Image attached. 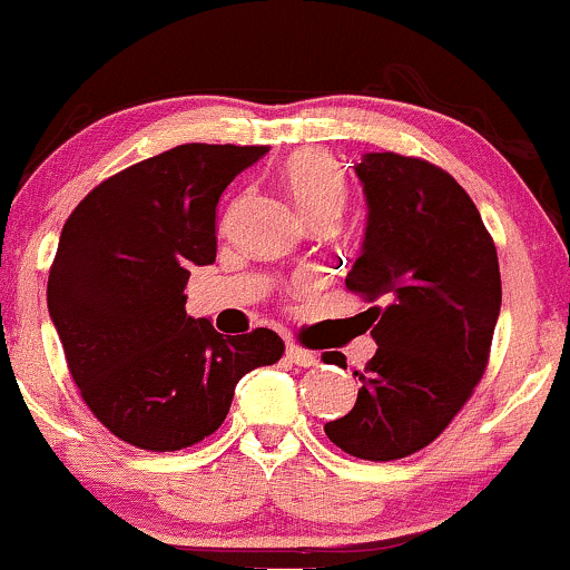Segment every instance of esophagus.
Masks as SVG:
<instances>
[{"instance_id":"1","label":"esophagus","mask_w":570,"mask_h":570,"mask_svg":"<svg viewBox=\"0 0 570 570\" xmlns=\"http://www.w3.org/2000/svg\"><path fill=\"white\" fill-rule=\"evenodd\" d=\"M285 355H287V361L296 363V366H304V368L306 366H317V355L309 353V350L298 347V344H287Z\"/></svg>"}]
</instances>
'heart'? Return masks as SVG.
Wrapping results in <instances>:
<instances>
[{
	"mask_svg": "<svg viewBox=\"0 0 570 570\" xmlns=\"http://www.w3.org/2000/svg\"><path fill=\"white\" fill-rule=\"evenodd\" d=\"M283 183L306 220L338 215L347 202V183L342 169L325 150H298L283 166Z\"/></svg>",
	"mask_w": 570,
	"mask_h": 570,
	"instance_id": "heart-1",
	"label": "heart"
}]
</instances>
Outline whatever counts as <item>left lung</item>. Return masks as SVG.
I'll use <instances>...</instances> for the list:
<instances>
[{"instance_id":"obj_1","label":"left lung","mask_w":570,"mask_h":570,"mask_svg":"<svg viewBox=\"0 0 570 570\" xmlns=\"http://www.w3.org/2000/svg\"><path fill=\"white\" fill-rule=\"evenodd\" d=\"M368 204L361 258L347 291L371 306L376 353L355 406L325 423L338 450L361 460H399L452 423L488 368L501 312L492 236L471 196L439 166L399 153H366L355 166ZM325 363L347 368L342 353Z\"/></svg>"}]
</instances>
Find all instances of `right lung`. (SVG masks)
<instances>
[{
	"instance_id": "add662e5",
	"label": "right lung",
	"mask_w": 570,
	"mask_h": 570,
	"mask_svg": "<svg viewBox=\"0 0 570 570\" xmlns=\"http://www.w3.org/2000/svg\"><path fill=\"white\" fill-rule=\"evenodd\" d=\"M266 145H177L107 177L61 228L48 312L82 401L107 431L150 452L213 436L247 371L285 353L274 331L217 334L185 312L190 268L217 253L223 190Z\"/></svg>"
}]
</instances>
